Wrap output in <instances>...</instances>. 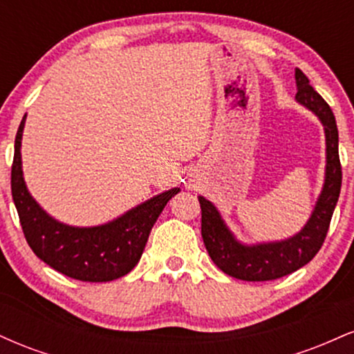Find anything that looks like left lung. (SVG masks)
<instances>
[{
  "instance_id": "1",
  "label": "left lung",
  "mask_w": 354,
  "mask_h": 354,
  "mask_svg": "<svg viewBox=\"0 0 354 354\" xmlns=\"http://www.w3.org/2000/svg\"><path fill=\"white\" fill-rule=\"evenodd\" d=\"M295 80L298 88L296 101L321 121L326 140L324 183L306 225L286 239L246 245L234 236L216 206L205 196H198L201 205V236L208 254L219 270L243 281H270L308 265L323 246L339 198L341 165L335 115L298 68L295 70Z\"/></svg>"
}]
</instances>
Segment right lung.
I'll return each instance as SVG.
<instances>
[{"mask_svg": "<svg viewBox=\"0 0 354 354\" xmlns=\"http://www.w3.org/2000/svg\"><path fill=\"white\" fill-rule=\"evenodd\" d=\"M26 115L15 140L11 194L19 223L33 253L73 279L104 283L128 274L140 261L158 216L180 188L149 198L124 214L98 226H71L48 214L26 188L21 165V140Z\"/></svg>", "mask_w": 354, "mask_h": 354, "instance_id": "obj_1", "label": "right lung"}]
</instances>
